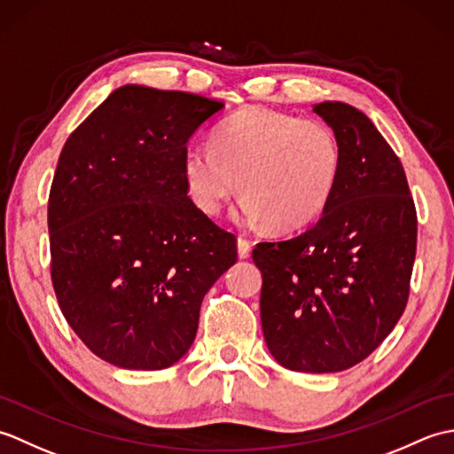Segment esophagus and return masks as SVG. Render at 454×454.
Wrapping results in <instances>:
<instances>
[{"mask_svg":"<svg viewBox=\"0 0 454 454\" xmlns=\"http://www.w3.org/2000/svg\"><path fill=\"white\" fill-rule=\"evenodd\" d=\"M238 255H239V259H247L249 255H252V242H249V239L244 236L238 238Z\"/></svg>","mask_w":454,"mask_h":454,"instance_id":"1","label":"esophagus"}]
</instances>
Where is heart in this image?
I'll list each match as a JSON object with an SVG mask.
<instances>
[{
  "mask_svg": "<svg viewBox=\"0 0 454 454\" xmlns=\"http://www.w3.org/2000/svg\"><path fill=\"white\" fill-rule=\"evenodd\" d=\"M341 173L333 130L316 119L249 107L220 124L215 146L191 144L183 176L192 202L218 215L239 189V216L273 230H296L330 202Z\"/></svg>",
  "mask_w": 454,
  "mask_h": 454,
  "instance_id": "b5f03b06",
  "label": "heart"
}]
</instances>
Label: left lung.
I'll list each match as a JSON object with an SVG mask.
<instances>
[{
	"label": "left lung",
	"mask_w": 454,
	"mask_h": 454,
	"mask_svg": "<svg viewBox=\"0 0 454 454\" xmlns=\"http://www.w3.org/2000/svg\"><path fill=\"white\" fill-rule=\"evenodd\" d=\"M314 113L341 148V173L320 220L262 242V325L269 351L296 372H340L366 359L406 310L418 215L402 161L359 109Z\"/></svg>",
	"instance_id": "1"
}]
</instances>
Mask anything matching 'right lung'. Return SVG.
I'll list each match as a JSON object with an SVG mask.
<instances>
[{
    "label": "right lung",
    "instance_id": "obj_1",
    "mask_svg": "<svg viewBox=\"0 0 454 454\" xmlns=\"http://www.w3.org/2000/svg\"><path fill=\"white\" fill-rule=\"evenodd\" d=\"M224 103L144 85L114 90L66 140L48 195L58 306L85 347L160 371L195 340L202 298L238 239L187 195V142Z\"/></svg>",
    "mask_w": 454,
    "mask_h": 454
}]
</instances>
